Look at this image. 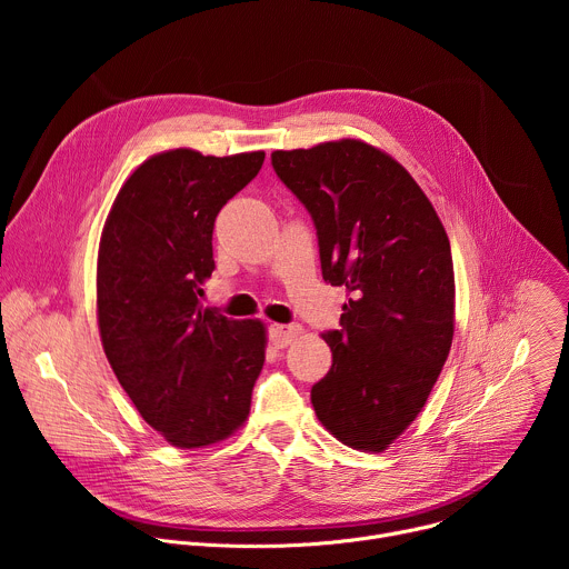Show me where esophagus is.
Returning a JSON list of instances; mask_svg holds the SVG:
<instances>
[{"mask_svg": "<svg viewBox=\"0 0 569 569\" xmlns=\"http://www.w3.org/2000/svg\"><path fill=\"white\" fill-rule=\"evenodd\" d=\"M299 333H301V329L297 327V323H272V327H270V342L277 349H283L290 342H295V338Z\"/></svg>", "mask_w": 569, "mask_h": 569, "instance_id": "esophagus-1", "label": "esophagus"}]
</instances>
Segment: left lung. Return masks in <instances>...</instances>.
Wrapping results in <instances>:
<instances>
[{
	"instance_id": "obj_1",
	"label": "left lung",
	"mask_w": 569,
	"mask_h": 569,
	"mask_svg": "<svg viewBox=\"0 0 569 569\" xmlns=\"http://www.w3.org/2000/svg\"><path fill=\"white\" fill-rule=\"evenodd\" d=\"M279 180L312 216L321 277L349 295L329 331L331 371L310 389L338 441L382 452L408 430L455 336L448 233L415 178L360 139L274 150Z\"/></svg>"
}]
</instances>
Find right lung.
I'll use <instances>...</instances> for the list:
<instances>
[{"label":"right lung","instance_id":"1","mask_svg":"<svg viewBox=\"0 0 569 569\" xmlns=\"http://www.w3.org/2000/svg\"><path fill=\"white\" fill-rule=\"evenodd\" d=\"M176 148L126 180L103 224L97 317L106 358L141 419L182 450L231 437L250 417L266 323L202 308L218 211L263 167Z\"/></svg>","mask_w":569,"mask_h":569}]
</instances>
